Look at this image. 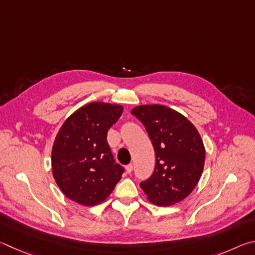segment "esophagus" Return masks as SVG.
I'll return each instance as SVG.
<instances>
[{
  "instance_id": "34e87169",
  "label": "esophagus",
  "mask_w": 255,
  "mask_h": 255,
  "mask_svg": "<svg viewBox=\"0 0 255 255\" xmlns=\"http://www.w3.org/2000/svg\"><path fill=\"white\" fill-rule=\"evenodd\" d=\"M125 169H127V172H128V173H131L132 170H133V164H132V163L128 164V166L125 167Z\"/></svg>"
}]
</instances>
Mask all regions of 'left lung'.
I'll return each instance as SVG.
<instances>
[{
    "mask_svg": "<svg viewBox=\"0 0 255 255\" xmlns=\"http://www.w3.org/2000/svg\"><path fill=\"white\" fill-rule=\"evenodd\" d=\"M131 113L144 125L155 152V168L140 186L151 203L171 206L198 184L205 164V146L190 121L164 105H140Z\"/></svg>",
    "mask_w": 255,
    "mask_h": 255,
    "instance_id": "1",
    "label": "left lung"
}]
</instances>
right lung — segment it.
<instances>
[{"instance_id":"right-lung-1","label":"right lung","mask_w":255,"mask_h":255,"mask_svg":"<svg viewBox=\"0 0 255 255\" xmlns=\"http://www.w3.org/2000/svg\"><path fill=\"white\" fill-rule=\"evenodd\" d=\"M123 106L94 102L74 112L58 131L52 145V175L67 198L95 206L109 197L124 168L115 162L107 131Z\"/></svg>"}]
</instances>
